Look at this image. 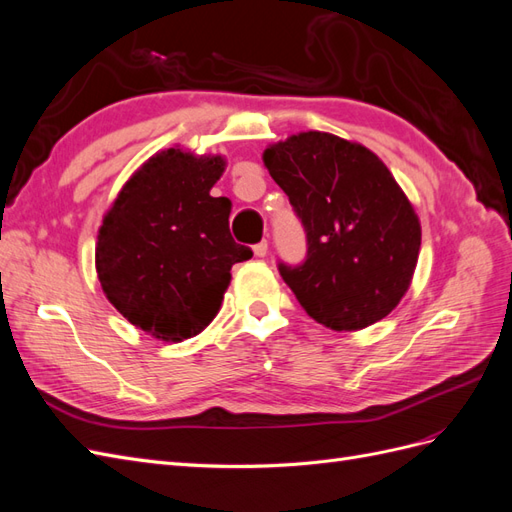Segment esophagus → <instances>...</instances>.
Returning <instances> with one entry per match:
<instances>
[{"label": "esophagus", "instance_id": "1", "mask_svg": "<svg viewBox=\"0 0 512 512\" xmlns=\"http://www.w3.org/2000/svg\"><path fill=\"white\" fill-rule=\"evenodd\" d=\"M254 254H256L258 258H265V256L269 254V243H267V239H262L260 243L254 245Z\"/></svg>", "mask_w": 512, "mask_h": 512}]
</instances>
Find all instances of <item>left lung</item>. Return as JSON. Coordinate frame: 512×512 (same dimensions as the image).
<instances>
[{
	"instance_id": "left-lung-1",
	"label": "left lung",
	"mask_w": 512,
	"mask_h": 512,
	"mask_svg": "<svg viewBox=\"0 0 512 512\" xmlns=\"http://www.w3.org/2000/svg\"><path fill=\"white\" fill-rule=\"evenodd\" d=\"M305 228L307 256L280 275L316 322L359 331L389 316L410 288L421 222L374 151L301 132L262 153Z\"/></svg>"
}]
</instances>
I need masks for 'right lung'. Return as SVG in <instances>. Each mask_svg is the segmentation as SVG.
<instances>
[{
  "mask_svg": "<svg viewBox=\"0 0 512 512\" xmlns=\"http://www.w3.org/2000/svg\"><path fill=\"white\" fill-rule=\"evenodd\" d=\"M224 166L222 156L160 151L102 220L96 271L106 299L164 342L203 331L220 312L232 265L252 258L230 237V200L211 196Z\"/></svg>",
  "mask_w": 512,
  "mask_h": 512,
  "instance_id": "obj_1",
  "label": "right lung"
}]
</instances>
